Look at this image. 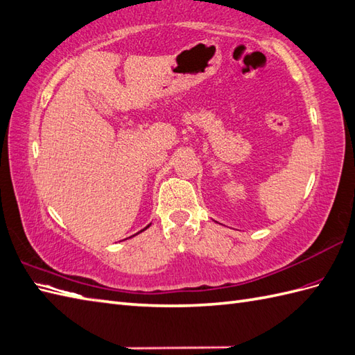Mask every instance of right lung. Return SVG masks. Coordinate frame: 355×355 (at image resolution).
<instances>
[{
    "mask_svg": "<svg viewBox=\"0 0 355 355\" xmlns=\"http://www.w3.org/2000/svg\"><path fill=\"white\" fill-rule=\"evenodd\" d=\"M150 225H152V223H150ZM150 225H148V226H150ZM148 226H146V227H144V230H147V227H148ZM144 230H143V231H144ZM143 231H141V232H143Z\"/></svg>",
    "mask_w": 355,
    "mask_h": 355,
    "instance_id": "obj_1",
    "label": "right lung"
}]
</instances>
